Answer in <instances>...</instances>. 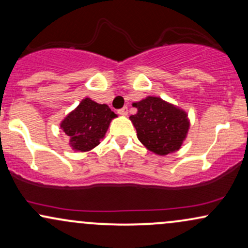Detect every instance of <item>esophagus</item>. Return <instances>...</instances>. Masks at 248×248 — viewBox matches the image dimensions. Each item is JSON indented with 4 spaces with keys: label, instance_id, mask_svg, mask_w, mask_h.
Segmentation results:
<instances>
[{
    "label": "esophagus",
    "instance_id": "34e87169",
    "mask_svg": "<svg viewBox=\"0 0 248 248\" xmlns=\"http://www.w3.org/2000/svg\"><path fill=\"white\" fill-rule=\"evenodd\" d=\"M118 113L120 115H127L128 114V107H122L118 110Z\"/></svg>",
    "mask_w": 248,
    "mask_h": 248
}]
</instances>
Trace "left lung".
<instances>
[{"label": "left lung", "mask_w": 248, "mask_h": 248, "mask_svg": "<svg viewBox=\"0 0 248 248\" xmlns=\"http://www.w3.org/2000/svg\"><path fill=\"white\" fill-rule=\"evenodd\" d=\"M133 106L138 113L129 119L143 146L162 156L181 148L190 126L184 110L157 96H148Z\"/></svg>", "instance_id": "obj_1"}]
</instances>
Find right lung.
Masks as SVG:
<instances>
[{
	"label": "right lung",
	"instance_id": "right-lung-1",
	"mask_svg": "<svg viewBox=\"0 0 248 248\" xmlns=\"http://www.w3.org/2000/svg\"><path fill=\"white\" fill-rule=\"evenodd\" d=\"M115 116L107 105L96 104L86 98L62 120L61 128L70 138L73 149L87 152L100 143Z\"/></svg>",
	"mask_w": 248,
	"mask_h": 248
}]
</instances>
